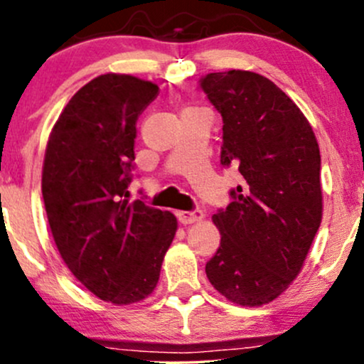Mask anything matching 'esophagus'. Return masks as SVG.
<instances>
[{
  "mask_svg": "<svg viewBox=\"0 0 364 364\" xmlns=\"http://www.w3.org/2000/svg\"><path fill=\"white\" fill-rule=\"evenodd\" d=\"M176 215L181 224H193L203 219V212L198 210V208H196V210H179Z\"/></svg>",
  "mask_w": 364,
  "mask_h": 364,
  "instance_id": "1",
  "label": "esophagus"
}]
</instances>
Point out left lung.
<instances>
[{"label": "left lung", "mask_w": 364, "mask_h": 364, "mask_svg": "<svg viewBox=\"0 0 364 364\" xmlns=\"http://www.w3.org/2000/svg\"><path fill=\"white\" fill-rule=\"evenodd\" d=\"M200 89L223 116L220 164L243 178L212 215L220 246L205 272L229 301L262 306L294 281L320 228L318 141L299 107L262 75L208 73Z\"/></svg>", "instance_id": "left-lung-1"}]
</instances>
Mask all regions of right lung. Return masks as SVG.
I'll return each instance as SVG.
<instances>
[{"label": "right lung", "mask_w": 364, "mask_h": 364, "mask_svg": "<svg viewBox=\"0 0 364 364\" xmlns=\"http://www.w3.org/2000/svg\"><path fill=\"white\" fill-rule=\"evenodd\" d=\"M159 87L106 73L83 85L54 124L43 198L66 267L104 301L132 304L157 286L176 217L129 200L136 119Z\"/></svg>", "instance_id": "1"}]
</instances>
